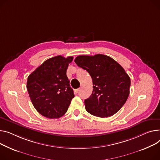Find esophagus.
Masks as SVG:
<instances>
[{"mask_svg": "<svg viewBox=\"0 0 160 160\" xmlns=\"http://www.w3.org/2000/svg\"><path fill=\"white\" fill-rule=\"evenodd\" d=\"M79 91H80V89H74V92L77 93H77L79 92Z\"/></svg>", "mask_w": 160, "mask_h": 160, "instance_id": "obj_1", "label": "esophagus"}]
</instances>
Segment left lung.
Here are the masks:
<instances>
[{"instance_id": "1", "label": "left lung", "mask_w": 160, "mask_h": 160, "mask_svg": "<svg viewBox=\"0 0 160 160\" xmlns=\"http://www.w3.org/2000/svg\"><path fill=\"white\" fill-rule=\"evenodd\" d=\"M74 62L86 70L92 80V92L84 103L86 111L97 117L114 115L129 95L131 79L124 69L109 56L80 55Z\"/></svg>"}]
</instances>
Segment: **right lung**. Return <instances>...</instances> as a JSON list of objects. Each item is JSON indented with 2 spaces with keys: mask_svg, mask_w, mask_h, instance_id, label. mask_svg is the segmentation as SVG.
Here are the masks:
<instances>
[{
  "mask_svg": "<svg viewBox=\"0 0 160 160\" xmlns=\"http://www.w3.org/2000/svg\"><path fill=\"white\" fill-rule=\"evenodd\" d=\"M72 57L57 56L46 60L31 72L27 81L31 101L48 118H58L67 112L74 94L66 71Z\"/></svg>",
  "mask_w": 160,
  "mask_h": 160,
  "instance_id": "obj_1",
  "label": "right lung"
}]
</instances>
